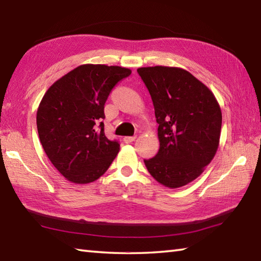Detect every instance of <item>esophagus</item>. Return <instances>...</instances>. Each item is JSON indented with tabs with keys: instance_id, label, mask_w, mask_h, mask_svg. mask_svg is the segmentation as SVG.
<instances>
[{
	"instance_id": "esophagus-1",
	"label": "esophagus",
	"mask_w": 261,
	"mask_h": 261,
	"mask_svg": "<svg viewBox=\"0 0 261 261\" xmlns=\"http://www.w3.org/2000/svg\"><path fill=\"white\" fill-rule=\"evenodd\" d=\"M135 140H136V136L124 137V138H123V141H124L125 144H130V143H132V141H135Z\"/></svg>"
}]
</instances>
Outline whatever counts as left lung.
Instances as JSON below:
<instances>
[{"mask_svg": "<svg viewBox=\"0 0 261 261\" xmlns=\"http://www.w3.org/2000/svg\"><path fill=\"white\" fill-rule=\"evenodd\" d=\"M153 100L160 149L144 160L160 184L178 188L196 179L219 146L221 111L210 89L182 68L137 69Z\"/></svg>", "mask_w": 261, "mask_h": 261, "instance_id": "8db88e82", "label": "left lung"}]
</instances>
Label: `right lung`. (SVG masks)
<instances>
[{"mask_svg":"<svg viewBox=\"0 0 261 261\" xmlns=\"http://www.w3.org/2000/svg\"><path fill=\"white\" fill-rule=\"evenodd\" d=\"M131 74L120 66L81 65L56 81L36 114L40 141L51 163L74 184L97 180L120 150L103 132V106L117 82Z\"/></svg>","mask_w":261,"mask_h":261,"instance_id":"right-lung-1","label":"right lung"}]
</instances>
